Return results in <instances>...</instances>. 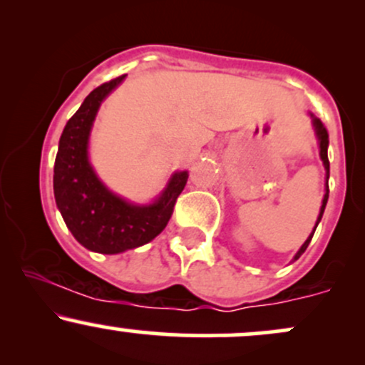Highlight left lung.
<instances>
[{"label": "left lung", "instance_id": "1", "mask_svg": "<svg viewBox=\"0 0 365 365\" xmlns=\"http://www.w3.org/2000/svg\"><path fill=\"white\" fill-rule=\"evenodd\" d=\"M309 116L312 118V127H314V132H316V137H317V144H319V156H321V161L322 165H324V170H326V188H324V197H322V204H321V209H319V216H317L316 220V226H314L312 233L307 237V240L304 242L302 247L299 249V252L293 255L292 262L297 261V259L300 257L305 252V249H307L309 244H311L312 240V235L314 232H316L317 225H319L321 217H322V212H324V207L326 204H328V197H329V187H328V180H329V161H328V145H329V139H328V130H326L324 125H322V121L319 118H316V116L312 115V113H309Z\"/></svg>", "mask_w": 365, "mask_h": 365}]
</instances>
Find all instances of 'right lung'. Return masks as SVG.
Segmentation results:
<instances>
[{
  "mask_svg": "<svg viewBox=\"0 0 365 365\" xmlns=\"http://www.w3.org/2000/svg\"><path fill=\"white\" fill-rule=\"evenodd\" d=\"M127 75L103 83L66 121L54 161V200L78 244L99 254H120L156 238L168 225L188 171H175L150 204H135L99 180L89 159V139L104 99Z\"/></svg>",
  "mask_w": 365,
  "mask_h": 365,
  "instance_id": "add662e5",
  "label": "right lung"
}]
</instances>
